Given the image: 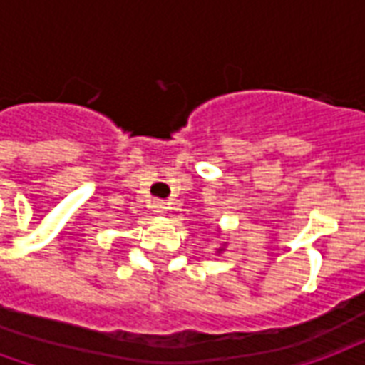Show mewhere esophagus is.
Masks as SVG:
<instances>
[{
	"label": "esophagus",
	"mask_w": 365,
	"mask_h": 365,
	"mask_svg": "<svg viewBox=\"0 0 365 365\" xmlns=\"http://www.w3.org/2000/svg\"><path fill=\"white\" fill-rule=\"evenodd\" d=\"M152 209H154V213L164 215L168 211V203L166 201H162V199H156V201L152 203Z\"/></svg>",
	"instance_id": "34e87169"
}]
</instances>
